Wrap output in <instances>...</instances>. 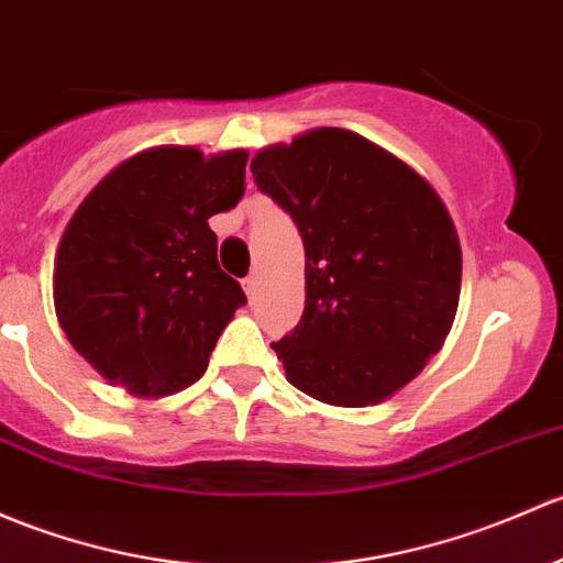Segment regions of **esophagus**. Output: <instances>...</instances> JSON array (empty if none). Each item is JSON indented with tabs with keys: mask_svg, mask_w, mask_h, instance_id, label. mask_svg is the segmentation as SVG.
Returning <instances> with one entry per match:
<instances>
[{
	"mask_svg": "<svg viewBox=\"0 0 563 563\" xmlns=\"http://www.w3.org/2000/svg\"><path fill=\"white\" fill-rule=\"evenodd\" d=\"M242 286H245V294H247V297L256 299L258 288H262V275H258V272H251V275H247L245 280H242Z\"/></svg>",
	"mask_w": 563,
	"mask_h": 563,
	"instance_id": "esophagus-1",
	"label": "esophagus"
}]
</instances>
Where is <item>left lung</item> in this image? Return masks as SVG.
Returning a JSON list of instances; mask_svg holds the SVG:
<instances>
[{"label":"left lung","instance_id":"1","mask_svg":"<svg viewBox=\"0 0 563 563\" xmlns=\"http://www.w3.org/2000/svg\"><path fill=\"white\" fill-rule=\"evenodd\" d=\"M305 242V312L272 342L291 386L336 407L388 399L453 327L461 245L434 188L345 129H312L251 162Z\"/></svg>","mask_w":563,"mask_h":563}]
</instances>
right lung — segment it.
Returning a JSON list of instances; mask_svg holds the SVG:
<instances>
[{
	"label": "right lung",
	"instance_id": "right-lung-1",
	"mask_svg": "<svg viewBox=\"0 0 563 563\" xmlns=\"http://www.w3.org/2000/svg\"><path fill=\"white\" fill-rule=\"evenodd\" d=\"M245 164V151L205 158L197 147H151L75 210L56 251L53 305L75 351L110 383L167 396L205 375L247 301L218 266L207 223L242 199Z\"/></svg>",
	"mask_w": 563,
	"mask_h": 563
}]
</instances>
